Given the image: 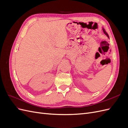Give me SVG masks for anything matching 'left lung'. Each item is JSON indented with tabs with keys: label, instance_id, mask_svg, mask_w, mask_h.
<instances>
[{
	"label": "left lung",
	"instance_id": "1",
	"mask_svg": "<svg viewBox=\"0 0 128 128\" xmlns=\"http://www.w3.org/2000/svg\"><path fill=\"white\" fill-rule=\"evenodd\" d=\"M103 30H104V34H106V35H107V36H108V34H107V33L106 32H105V31H104V29H103Z\"/></svg>",
	"mask_w": 128,
	"mask_h": 128
}]
</instances>
